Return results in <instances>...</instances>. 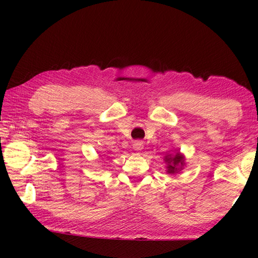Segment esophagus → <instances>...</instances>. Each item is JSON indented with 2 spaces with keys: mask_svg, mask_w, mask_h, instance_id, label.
<instances>
[{
  "mask_svg": "<svg viewBox=\"0 0 258 258\" xmlns=\"http://www.w3.org/2000/svg\"><path fill=\"white\" fill-rule=\"evenodd\" d=\"M134 149L137 150L138 152H140L141 151L142 149H143V146H142V142H140V141H137L134 143Z\"/></svg>",
  "mask_w": 258,
  "mask_h": 258,
  "instance_id": "esophagus-1",
  "label": "esophagus"
}]
</instances>
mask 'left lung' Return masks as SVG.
<instances>
[{
  "label": "left lung",
  "mask_w": 258,
  "mask_h": 258,
  "mask_svg": "<svg viewBox=\"0 0 258 258\" xmlns=\"http://www.w3.org/2000/svg\"><path fill=\"white\" fill-rule=\"evenodd\" d=\"M164 161L166 164V173L171 174V175L181 172L185 166V157L180 151H175L174 154L165 156Z\"/></svg>",
  "instance_id": "obj_1"
}]
</instances>
